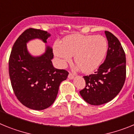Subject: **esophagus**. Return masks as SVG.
Returning a JSON list of instances; mask_svg holds the SVG:
<instances>
[{"mask_svg": "<svg viewBox=\"0 0 134 134\" xmlns=\"http://www.w3.org/2000/svg\"><path fill=\"white\" fill-rule=\"evenodd\" d=\"M68 78L69 79V80H73V79L74 78V74H72L71 73L69 72V75H68Z\"/></svg>", "mask_w": 134, "mask_h": 134, "instance_id": "esophagus-1", "label": "esophagus"}]
</instances>
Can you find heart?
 Returning a JSON list of instances; mask_svg holds the SVG:
<instances>
[{"mask_svg": "<svg viewBox=\"0 0 134 134\" xmlns=\"http://www.w3.org/2000/svg\"><path fill=\"white\" fill-rule=\"evenodd\" d=\"M107 50V40L100 35H71L63 40V44L56 43L53 48L54 54L62 65L71 62L74 55L77 68L85 73L92 72L100 65Z\"/></svg>", "mask_w": 134, "mask_h": 134, "instance_id": "heart-1", "label": "heart"}]
</instances>
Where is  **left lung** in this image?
<instances>
[{"label": "left lung", "mask_w": 134, "mask_h": 134, "mask_svg": "<svg viewBox=\"0 0 134 134\" xmlns=\"http://www.w3.org/2000/svg\"><path fill=\"white\" fill-rule=\"evenodd\" d=\"M109 48L104 63L94 74L84 76L86 86L80 92L86 102L100 105L112 100L123 88L126 77L125 54L120 42L105 31Z\"/></svg>", "instance_id": "obj_1"}]
</instances>
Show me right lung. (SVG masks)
Here are the masks:
<instances>
[{
  "mask_svg": "<svg viewBox=\"0 0 134 134\" xmlns=\"http://www.w3.org/2000/svg\"><path fill=\"white\" fill-rule=\"evenodd\" d=\"M51 34L46 31L29 28L19 36L12 48L9 61L11 86L21 104L33 110H44L53 104L60 83L69 73L53 67L52 48L46 46L44 53L34 57L29 53L27 43L40 39L47 43Z\"/></svg>",
  "mask_w": 134,
  "mask_h": 134,
  "instance_id": "1",
  "label": "right lung"
}]
</instances>
